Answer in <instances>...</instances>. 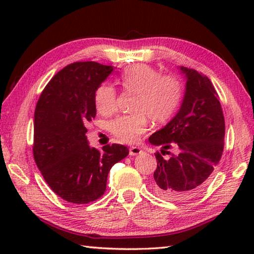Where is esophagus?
<instances>
[{
	"label": "esophagus",
	"mask_w": 254,
	"mask_h": 254,
	"mask_svg": "<svg viewBox=\"0 0 254 254\" xmlns=\"http://www.w3.org/2000/svg\"><path fill=\"white\" fill-rule=\"evenodd\" d=\"M141 152H142V150H141L139 147H131L130 150H128L130 156H136V154H140Z\"/></svg>",
	"instance_id": "1"
}]
</instances>
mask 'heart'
<instances>
[{
    "mask_svg": "<svg viewBox=\"0 0 254 254\" xmlns=\"http://www.w3.org/2000/svg\"><path fill=\"white\" fill-rule=\"evenodd\" d=\"M124 91L134 93L132 110L134 113L121 115L110 122V131L119 140L134 143L147 130L148 118L163 123L177 111L183 97V86L171 75L160 76L158 70L144 64L127 67L120 77ZM95 105L102 114L117 109V91L110 84H102L95 92Z\"/></svg>",
    "mask_w": 254,
    "mask_h": 254,
    "instance_id": "obj_1",
    "label": "heart"
}]
</instances>
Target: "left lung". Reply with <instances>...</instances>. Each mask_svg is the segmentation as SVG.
<instances>
[{
	"instance_id": "1",
	"label": "left lung",
	"mask_w": 254,
	"mask_h": 254,
	"mask_svg": "<svg viewBox=\"0 0 254 254\" xmlns=\"http://www.w3.org/2000/svg\"><path fill=\"white\" fill-rule=\"evenodd\" d=\"M178 69L186 79L182 105L149 137L150 143L160 145L162 154L176 149L170 158L156 153L153 173L156 194L170 200L192 198L205 189L222 157L225 135L221 103L210 80L190 68Z\"/></svg>"
}]
</instances>
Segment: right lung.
<instances>
[{
    "label": "right lung",
    "instance_id": "right-lung-1",
    "mask_svg": "<svg viewBox=\"0 0 254 254\" xmlns=\"http://www.w3.org/2000/svg\"><path fill=\"white\" fill-rule=\"evenodd\" d=\"M114 68L74 63L56 74L34 112L33 157L46 183L63 199L87 204L104 194L112 167L128 154L122 144H88L86 126L96 117L95 92Z\"/></svg>",
    "mask_w": 254,
    "mask_h": 254
}]
</instances>
